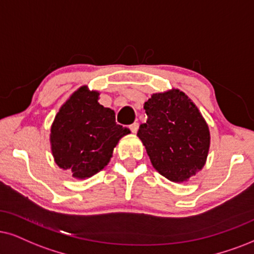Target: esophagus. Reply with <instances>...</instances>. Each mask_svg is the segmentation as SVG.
<instances>
[{"label": "esophagus", "mask_w": 254, "mask_h": 254, "mask_svg": "<svg viewBox=\"0 0 254 254\" xmlns=\"http://www.w3.org/2000/svg\"><path fill=\"white\" fill-rule=\"evenodd\" d=\"M138 127H139V124H138V123H136V122H134L133 124H131V125H130V130H131V132H132V133H136L137 131H138Z\"/></svg>", "instance_id": "esophagus-1"}]
</instances>
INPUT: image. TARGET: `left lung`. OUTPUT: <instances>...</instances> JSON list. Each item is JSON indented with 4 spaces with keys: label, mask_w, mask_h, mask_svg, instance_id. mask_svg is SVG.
Returning <instances> with one entry per match:
<instances>
[{
    "label": "left lung",
    "mask_w": 254,
    "mask_h": 254,
    "mask_svg": "<svg viewBox=\"0 0 254 254\" xmlns=\"http://www.w3.org/2000/svg\"><path fill=\"white\" fill-rule=\"evenodd\" d=\"M144 109L147 121L137 136L152 166L169 181L188 182L206 163L210 130L204 117L179 89L153 94Z\"/></svg>",
    "instance_id": "8db88e82"
}]
</instances>
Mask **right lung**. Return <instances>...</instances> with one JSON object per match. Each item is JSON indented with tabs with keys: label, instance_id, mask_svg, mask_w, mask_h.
<instances>
[{
	"label": "right lung",
	"instance_id": "right-lung-1",
	"mask_svg": "<svg viewBox=\"0 0 254 254\" xmlns=\"http://www.w3.org/2000/svg\"><path fill=\"white\" fill-rule=\"evenodd\" d=\"M99 92L81 86L61 107L50 129L55 163L72 177L85 179L110 162L122 137L130 133L116 123L115 111L98 103Z\"/></svg>",
	"mask_w": 254,
	"mask_h": 254
}]
</instances>
